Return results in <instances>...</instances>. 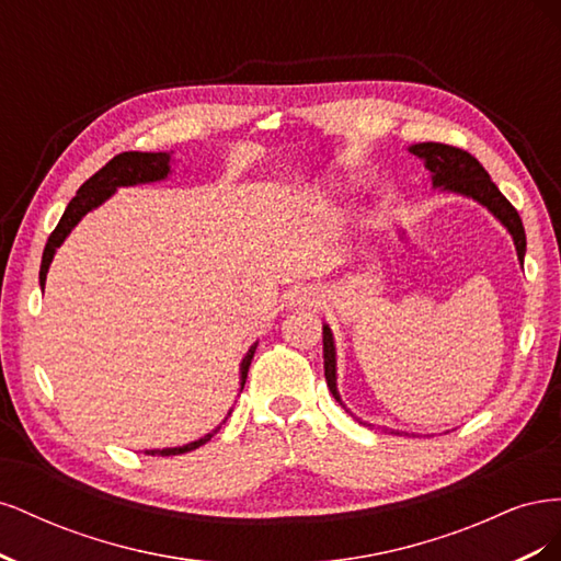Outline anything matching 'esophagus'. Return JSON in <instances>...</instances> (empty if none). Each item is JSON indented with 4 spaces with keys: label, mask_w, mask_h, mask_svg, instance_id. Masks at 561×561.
Instances as JSON below:
<instances>
[{
    "label": "esophagus",
    "mask_w": 561,
    "mask_h": 561,
    "mask_svg": "<svg viewBox=\"0 0 561 561\" xmlns=\"http://www.w3.org/2000/svg\"><path fill=\"white\" fill-rule=\"evenodd\" d=\"M316 299H318V295H316L313 287H299V290L293 293L295 307H313Z\"/></svg>",
    "instance_id": "1"
}]
</instances>
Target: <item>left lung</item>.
<instances>
[{
    "instance_id": "left-lung-1",
    "label": "left lung",
    "mask_w": 561,
    "mask_h": 561,
    "mask_svg": "<svg viewBox=\"0 0 561 561\" xmlns=\"http://www.w3.org/2000/svg\"><path fill=\"white\" fill-rule=\"evenodd\" d=\"M412 154L421 157L426 161V168L433 173V186H443L447 192H456L470 196L474 201H480L482 206H486L491 213H494L503 227L513 233L515 248H517V257L524 262V252H526V233L522 227V217L515 210V206L507 201L499 186L491 182L489 173L482 168V163L468 154L466 149H458L451 145L443 142H421L410 147ZM322 358H325V379L330 386V393L334 400L342 402L336 390V360H334V342H332V332L325 325L322 328Z\"/></svg>"
}]
</instances>
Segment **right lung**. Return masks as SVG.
Segmentation results:
<instances>
[{
    "mask_svg": "<svg viewBox=\"0 0 561 561\" xmlns=\"http://www.w3.org/2000/svg\"><path fill=\"white\" fill-rule=\"evenodd\" d=\"M171 157L161 154V151H122V154H116L112 161H107L103 168L95 175H91L87 182L79 186L77 196L67 203V208L60 217L58 227L50 231L44 254H42V268H39V283H42V290H44V283H46V274H48V266L50 260H54L56 248H60V243L67 239V233L75 229V225L79 219L87 215L89 210L98 208L100 203L107 201L112 196V192L116 186H128V184H140V182H157L163 180L168 173H171V165H168ZM257 344L250 346L248 355L241 363V388L245 386L248 379V369L252 363V355ZM219 428H215L213 433H208L206 437L196 439V443H190L184 447H175V449H154V451H147L151 456H178V454H186L192 451L201 445H206L208 439L217 433Z\"/></svg>",
    "mask_w": 561,
    "mask_h": 561,
    "instance_id": "right-lung-1",
    "label": "right lung"
}]
</instances>
